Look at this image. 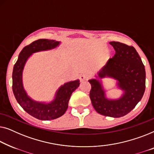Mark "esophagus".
Instances as JSON below:
<instances>
[{"label":"esophagus","instance_id":"1","mask_svg":"<svg viewBox=\"0 0 154 154\" xmlns=\"http://www.w3.org/2000/svg\"><path fill=\"white\" fill-rule=\"evenodd\" d=\"M89 78H90L89 75L83 74V75H82L81 76H80V80H81V82L86 81V80H88V79H89Z\"/></svg>","mask_w":154,"mask_h":154}]
</instances>
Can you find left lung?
<instances>
[{
	"mask_svg": "<svg viewBox=\"0 0 154 154\" xmlns=\"http://www.w3.org/2000/svg\"><path fill=\"white\" fill-rule=\"evenodd\" d=\"M116 53L99 71L98 77H112L118 81L119 87L124 94L118 100L106 98L105 91L98 79H90V98L98 113L118 118L128 114L144 95L146 82L144 66L133 46L119 42H110Z\"/></svg>",
	"mask_w": 154,
	"mask_h": 154,
	"instance_id": "obj_1",
	"label": "left lung"
}]
</instances>
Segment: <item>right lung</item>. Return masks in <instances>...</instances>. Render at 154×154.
<instances>
[{"instance_id": "obj_1", "label": "right lung", "mask_w": 154, "mask_h": 154, "mask_svg": "<svg viewBox=\"0 0 154 154\" xmlns=\"http://www.w3.org/2000/svg\"><path fill=\"white\" fill-rule=\"evenodd\" d=\"M59 42L48 39H40L26 46L19 54L12 72V90L21 107L33 117L40 120H52L62 115L68 109L71 94L79 86V80L66 83L59 88L56 98L50 103L35 102L27 96L22 84V72L28 58L32 54L55 48Z\"/></svg>"}]
</instances>
